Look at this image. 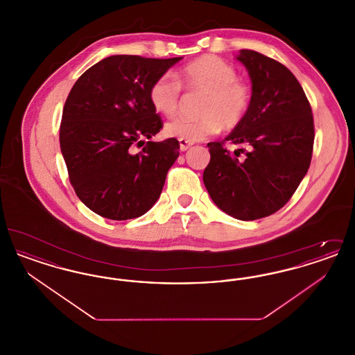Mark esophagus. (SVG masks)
<instances>
[{
	"mask_svg": "<svg viewBox=\"0 0 355 355\" xmlns=\"http://www.w3.org/2000/svg\"><path fill=\"white\" fill-rule=\"evenodd\" d=\"M194 144L190 142V141H186V139H180V149L182 152H186L189 148H191Z\"/></svg>",
	"mask_w": 355,
	"mask_h": 355,
	"instance_id": "1",
	"label": "esophagus"
}]
</instances>
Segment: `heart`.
<instances>
[{
  "label": "heart",
  "mask_w": 355,
  "mask_h": 355,
  "mask_svg": "<svg viewBox=\"0 0 355 355\" xmlns=\"http://www.w3.org/2000/svg\"><path fill=\"white\" fill-rule=\"evenodd\" d=\"M182 87L187 93L202 94L200 117L170 121L165 133L190 142L202 141L222 129L233 130L249 116L254 101L253 86L238 78L236 69L213 54H205L184 65L178 80L170 73L157 77L149 87L153 107L173 117L181 105Z\"/></svg>",
  "instance_id": "1"
}]
</instances>
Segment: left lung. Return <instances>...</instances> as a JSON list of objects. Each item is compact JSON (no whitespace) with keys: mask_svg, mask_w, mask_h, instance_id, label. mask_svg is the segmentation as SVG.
I'll use <instances>...</instances> for the list:
<instances>
[{"mask_svg":"<svg viewBox=\"0 0 355 355\" xmlns=\"http://www.w3.org/2000/svg\"><path fill=\"white\" fill-rule=\"evenodd\" d=\"M254 101L246 119L220 142H209L203 184L211 200L236 220L269 217L282 209L304 180L313 155L311 106L295 76L281 62L242 49ZM245 144L234 153L224 144ZM244 155L242 156L241 154Z\"/></svg>","mask_w":355,"mask_h":355,"instance_id":"left-lung-1","label":"left lung"}]
</instances>
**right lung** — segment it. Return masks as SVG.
Listing matches in <instances>:
<instances>
[{
  "label": "right lung",
  "mask_w": 355,
  "mask_h": 355,
  "mask_svg": "<svg viewBox=\"0 0 355 355\" xmlns=\"http://www.w3.org/2000/svg\"><path fill=\"white\" fill-rule=\"evenodd\" d=\"M181 58L112 55L87 69L69 93L60 125L69 181L103 218L141 217L162 191L180 144L144 141L164 126L149 87Z\"/></svg>",
  "instance_id": "1"
}]
</instances>
